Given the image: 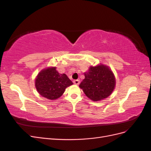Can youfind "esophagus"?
<instances>
[{
	"mask_svg": "<svg viewBox=\"0 0 151 151\" xmlns=\"http://www.w3.org/2000/svg\"><path fill=\"white\" fill-rule=\"evenodd\" d=\"M74 83L75 84H76V85H79V84H80V81L79 80H74Z\"/></svg>",
	"mask_w": 151,
	"mask_h": 151,
	"instance_id": "esophagus-1",
	"label": "esophagus"
}]
</instances>
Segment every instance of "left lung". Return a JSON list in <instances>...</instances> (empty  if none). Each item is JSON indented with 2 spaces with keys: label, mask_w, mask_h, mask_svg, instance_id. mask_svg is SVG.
Here are the masks:
<instances>
[{
  "label": "left lung",
  "mask_w": 151,
  "mask_h": 151,
  "mask_svg": "<svg viewBox=\"0 0 151 151\" xmlns=\"http://www.w3.org/2000/svg\"><path fill=\"white\" fill-rule=\"evenodd\" d=\"M84 79L79 88L91 100L99 101L110 96L115 88L116 80L112 70L107 65L99 64L91 66L84 72Z\"/></svg>",
  "instance_id": "obj_1"
}]
</instances>
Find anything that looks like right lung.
Returning <instances> with one entry per match:
<instances>
[{
	"mask_svg": "<svg viewBox=\"0 0 151 151\" xmlns=\"http://www.w3.org/2000/svg\"><path fill=\"white\" fill-rule=\"evenodd\" d=\"M35 87L42 96L51 100L60 98L67 87L73 84L65 74H60L55 67L41 70L35 80Z\"/></svg>",
	"mask_w": 151,
	"mask_h": 151,
	"instance_id": "obj_1",
	"label": "right lung"
}]
</instances>
